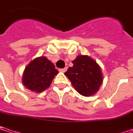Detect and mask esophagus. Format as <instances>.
Returning <instances> with one entry per match:
<instances>
[{"mask_svg": "<svg viewBox=\"0 0 133 133\" xmlns=\"http://www.w3.org/2000/svg\"><path fill=\"white\" fill-rule=\"evenodd\" d=\"M67 71V67L66 68H60L59 69V71H61V72H65Z\"/></svg>", "mask_w": 133, "mask_h": 133, "instance_id": "34e87169", "label": "esophagus"}]
</instances>
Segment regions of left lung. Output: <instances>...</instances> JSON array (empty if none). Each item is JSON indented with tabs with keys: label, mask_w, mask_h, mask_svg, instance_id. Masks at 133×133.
I'll return each mask as SVG.
<instances>
[{
	"label": "left lung",
	"mask_w": 133,
	"mask_h": 133,
	"mask_svg": "<svg viewBox=\"0 0 133 133\" xmlns=\"http://www.w3.org/2000/svg\"><path fill=\"white\" fill-rule=\"evenodd\" d=\"M65 75L68 77L74 89L81 95L90 96L96 94L103 78L101 68L96 62L88 56H78L72 61Z\"/></svg>",
	"instance_id": "8db88e82"
}]
</instances>
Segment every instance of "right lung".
Wrapping results in <instances>:
<instances>
[{"instance_id": "right-lung-1", "label": "right lung", "mask_w": 133, "mask_h": 133, "mask_svg": "<svg viewBox=\"0 0 133 133\" xmlns=\"http://www.w3.org/2000/svg\"><path fill=\"white\" fill-rule=\"evenodd\" d=\"M59 73L55 65L45 56L37 57L25 67L22 83L28 90L41 92L50 86L55 76Z\"/></svg>"}]
</instances>
